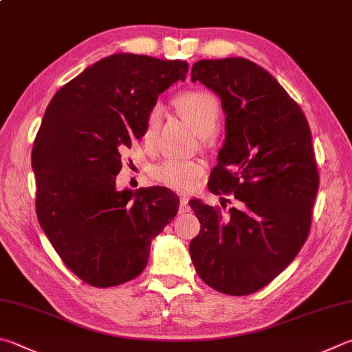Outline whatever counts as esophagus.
Returning <instances> with one entry per match:
<instances>
[{"label": "esophagus", "instance_id": "34e87169", "mask_svg": "<svg viewBox=\"0 0 352 352\" xmlns=\"http://www.w3.org/2000/svg\"><path fill=\"white\" fill-rule=\"evenodd\" d=\"M189 200H188V198L186 197H182L180 198V208H178V212H180V214H183V212H188V210H189Z\"/></svg>", "mask_w": 352, "mask_h": 352}]
</instances>
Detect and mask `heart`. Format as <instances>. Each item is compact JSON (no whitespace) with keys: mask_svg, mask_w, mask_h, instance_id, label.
<instances>
[{"mask_svg":"<svg viewBox=\"0 0 352 352\" xmlns=\"http://www.w3.org/2000/svg\"><path fill=\"white\" fill-rule=\"evenodd\" d=\"M175 104L184 115L198 135H208L217 131L220 121V106L214 95L203 91H190L180 94L175 98ZM162 111L155 106L148 113L144 123V138L152 140L158 132ZM204 174V164L190 160L168 158L152 166L151 177L163 186L178 190V192H190Z\"/></svg>","mask_w":352,"mask_h":352,"instance_id":"heart-1","label":"heart"}]
</instances>
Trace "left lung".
<instances>
[{"instance_id": "8db88e82", "label": "left lung", "mask_w": 352, "mask_h": 352, "mask_svg": "<svg viewBox=\"0 0 352 352\" xmlns=\"http://www.w3.org/2000/svg\"><path fill=\"white\" fill-rule=\"evenodd\" d=\"M190 78L219 95L226 115L209 190L239 200L228 214L189 201L201 225L190 258L208 286L248 296L272 282L308 239L318 190L311 129L278 81L246 58L200 60Z\"/></svg>"}]
</instances>
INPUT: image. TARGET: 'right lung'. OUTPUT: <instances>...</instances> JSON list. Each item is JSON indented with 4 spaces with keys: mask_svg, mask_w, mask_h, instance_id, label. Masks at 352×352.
<instances>
[{
    "mask_svg": "<svg viewBox=\"0 0 352 352\" xmlns=\"http://www.w3.org/2000/svg\"><path fill=\"white\" fill-rule=\"evenodd\" d=\"M188 63L113 54L54 95L32 149L36 217L65 265L109 287L148 265L151 241L178 212L169 189L115 186L121 151L144 135L158 95L184 80Z\"/></svg>",
    "mask_w": 352,
    "mask_h": 352,
    "instance_id": "right-lung-1",
    "label": "right lung"
}]
</instances>
